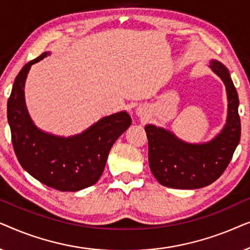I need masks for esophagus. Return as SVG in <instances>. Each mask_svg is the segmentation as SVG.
<instances>
[{
  "mask_svg": "<svg viewBox=\"0 0 250 250\" xmlns=\"http://www.w3.org/2000/svg\"><path fill=\"white\" fill-rule=\"evenodd\" d=\"M143 114H145V112H143L142 110H138V115H139V116H142Z\"/></svg>",
  "mask_w": 250,
  "mask_h": 250,
  "instance_id": "34e87169",
  "label": "esophagus"
}]
</instances>
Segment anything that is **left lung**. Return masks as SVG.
I'll return each mask as SVG.
<instances>
[{
  "label": "left lung",
  "instance_id": "obj_1",
  "mask_svg": "<svg viewBox=\"0 0 250 250\" xmlns=\"http://www.w3.org/2000/svg\"><path fill=\"white\" fill-rule=\"evenodd\" d=\"M209 67L224 82L229 100L227 124L216 138L203 145H190L166 129L146 126L150 169L165 187L199 189L209 186L227 169L240 141L239 98L230 73L216 60L210 61Z\"/></svg>",
  "mask_w": 250,
  "mask_h": 250
}]
</instances>
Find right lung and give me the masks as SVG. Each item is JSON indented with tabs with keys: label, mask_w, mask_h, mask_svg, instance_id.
<instances>
[{
	"label": "right lung",
	"mask_w": 250,
	"mask_h": 250,
	"mask_svg": "<svg viewBox=\"0 0 250 250\" xmlns=\"http://www.w3.org/2000/svg\"><path fill=\"white\" fill-rule=\"evenodd\" d=\"M47 54L44 52L26 63L13 83L8 100L13 149L22 168L41 183L59 191H78L100 179L112 145L132 121L127 112L122 111L70 138L40 131L27 112L23 86L30 66Z\"/></svg>",
	"instance_id": "1"
}]
</instances>
